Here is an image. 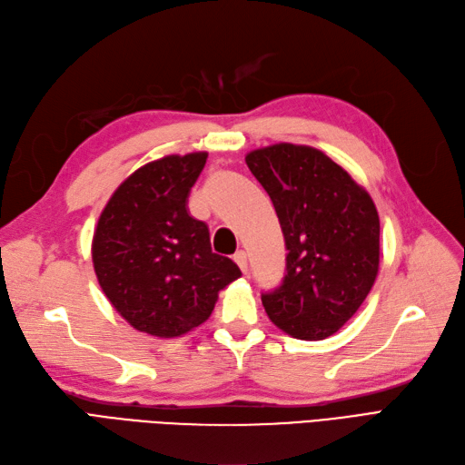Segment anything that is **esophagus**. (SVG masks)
<instances>
[{
    "label": "esophagus",
    "mask_w": 465,
    "mask_h": 465,
    "mask_svg": "<svg viewBox=\"0 0 465 465\" xmlns=\"http://www.w3.org/2000/svg\"><path fill=\"white\" fill-rule=\"evenodd\" d=\"M232 260H234V263L242 269V273H246L248 271V255H246V252L244 250H240V252H236L234 255H232Z\"/></svg>",
    "instance_id": "obj_1"
}]
</instances>
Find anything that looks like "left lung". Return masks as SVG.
<instances>
[{
  "label": "left lung",
  "instance_id": "left-lung-1",
  "mask_svg": "<svg viewBox=\"0 0 465 465\" xmlns=\"http://www.w3.org/2000/svg\"><path fill=\"white\" fill-rule=\"evenodd\" d=\"M284 234L286 273L263 292L279 329L323 341L354 315L379 273L377 207L350 174L312 146L273 143L246 155Z\"/></svg>",
  "mask_w": 465,
  "mask_h": 465
}]
</instances>
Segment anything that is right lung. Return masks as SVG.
<instances>
[{
	"instance_id": "obj_1",
	"label": "right lung",
	"mask_w": 465,
	"mask_h": 465,
	"mask_svg": "<svg viewBox=\"0 0 465 465\" xmlns=\"http://www.w3.org/2000/svg\"><path fill=\"white\" fill-rule=\"evenodd\" d=\"M207 153L165 155L136 169L109 198L92 240L104 294L136 331L174 339L212 315L238 265L212 252L210 229L188 213Z\"/></svg>"
}]
</instances>
